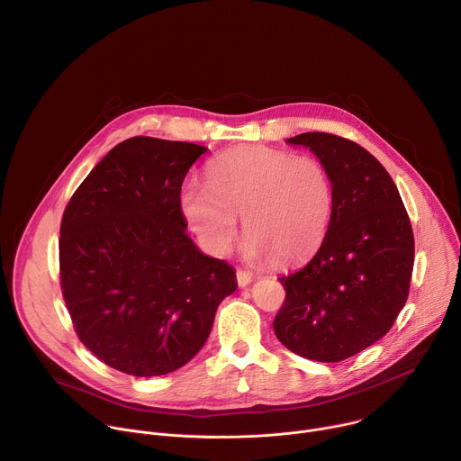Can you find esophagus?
Instances as JSON below:
<instances>
[{"instance_id": "1", "label": "esophagus", "mask_w": 461, "mask_h": 461, "mask_svg": "<svg viewBox=\"0 0 461 461\" xmlns=\"http://www.w3.org/2000/svg\"><path fill=\"white\" fill-rule=\"evenodd\" d=\"M251 281H253V277H251L249 272H246V270H237V285H239L240 288L248 286Z\"/></svg>"}]
</instances>
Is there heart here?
Segmentation results:
<instances>
[{"mask_svg": "<svg viewBox=\"0 0 461 461\" xmlns=\"http://www.w3.org/2000/svg\"><path fill=\"white\" fill-rule=\"evenodd\" d=\"M334 208L332 180L313 157H294L260 146H242L217 157L208 184L182 191V210L203 244L224 255L237 235V215L251 257L294 265L322 242Z\"/></svg>", "mask_w": 461, "mask_h": 461, "instance_id": "1", "label": "heart"}]
</instances>
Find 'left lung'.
I'll use <instances>...</instances> for the list:
<instances>
[{"label":"left lung","instance_id":"left-lung-1","mask_svg":"<svg viewBox=\"0 0 461 461\" xmlns=\"http://www.w3.org/2000/svg\"><path fill=\"white\" fill-rule=\"evenodd\" d=\"M286 142L317 155L334 208L312 260L279 279L286 297L274 330L294 354L338 363L381 339L405 306L414 233L396 184L365 148L319 131Z\"/></svg>","mask_w":461,"mask_h":461}]
</instances>
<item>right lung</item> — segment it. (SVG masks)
<instances>
[{"mask_svg":"<svg viewBox=\"0 0 461 461\" xmlns=\"http://www.w3.org/2000/svg\"><path fill=\"white\" fill-rule=\"evenodd\" d=\"M208 148L151 137L114 146L73 193L59 226V286L78 339L107 366L169 374L199 352L237 279L199 251L180 208Z\"/></svg>","mask_w":461,"mask_h":461,"instance_id":"obj_1","label":"right lung"}]
</instances>
